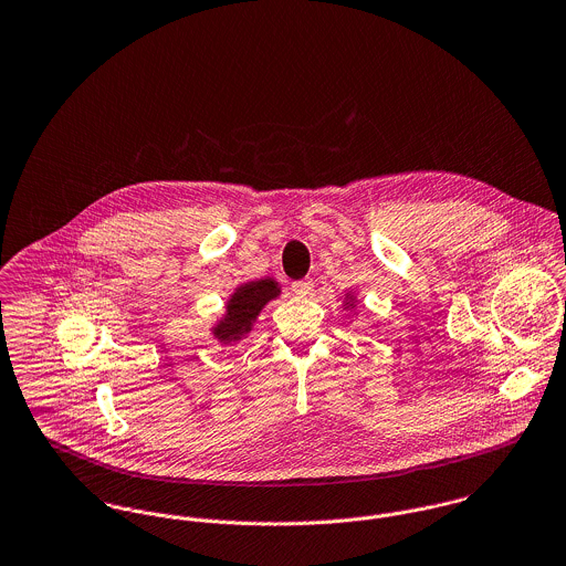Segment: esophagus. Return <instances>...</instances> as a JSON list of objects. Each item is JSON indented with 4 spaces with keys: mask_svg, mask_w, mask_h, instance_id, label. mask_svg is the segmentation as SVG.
Masks as SVG:
<instances>
[{
    "mask_svg": "<svg viewBox=\"0 0 566 566\" xmlns=\"http://www.w3.org/2000/svg\"><path fill=\"white\" fill-rule=\"evenodd\" d=\"M292 292L301 298H307L313 294V281L311 279H303V281H294L292 283Z\"/></svg>",
    "mask_w": 566,
    "mask_h": 566,
    "instance_id": "1",
    "label": "esophagus"
}]
</instances>
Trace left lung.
<instances>
[{"instance_id":"1","label":"left lung","mask_w":566,"mask_h":566,"mask_svg":"<svg viewBox=\"0 0 566 566\" xmlns=\"http://www.w3.org/2000/svg\"><path fill=\"white\" fill-rule=\"evenodd\" d=\"M344 307H353V296H350V301H346V305Z\"/></svg>"}]
</instances>
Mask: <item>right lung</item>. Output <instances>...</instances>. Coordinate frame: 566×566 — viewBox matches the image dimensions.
<instances>
[{
  "instance_id": "obj_1",
  "label": "right lung",
  "mask_w": 566,
  "mask_h": 566,
  "mask_svg": "<svg viewBox=\"0 0 566 566\" xmlns=\"http://www.w3.org/2000/svg\"><path fill=\"white\" fill-rule=\"evenodd\" d=\"M281 294V287L274 279H259V281H249L231 294L227 301V311L218 319V324L211 328L213 337L220 344H231L240 342L253 331V324L258 319L259 311L265 307L272 298Z\"/></svg>"
}]
</instances>
